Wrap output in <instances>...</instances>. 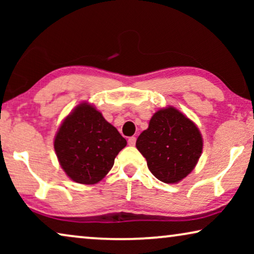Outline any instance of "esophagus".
I'll return each mask as SVG.
<instances>
[{
  "label": "esophagus",
  "instance_id": "esophagus-1",
  "mask_svg": "<svg viewBox=\"0 0 254 254\" xmlns=\"http://www.w3.org/2000/svg\"><path fill=\"white\" fill-rule=\"evenodd\" d=\"M135 142H136V137H135V136H131V137L128 138V144H129V145H134Z\"/></svg>",
  "mask_w": 254,
  "mask_h": 254
}]
</instances>
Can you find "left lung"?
Wrapping results in <instances>:
<instances>
[{"label": "left lung", "instance_id": "8db88e82", "mask_svg": "<svg viewBox=\"0 0 254 254\" xmlns=\"http://www.w3.org/2000/svg\"><path fill=\"white\" fill-rule=\"evenodd\" d=\"M202 147L199 128L172 106L157 111L136 140L150 172L166 184L178 183L192 172Z\"/></svg>", "mask_w": 254, "mask_h": 254}]
</instances>
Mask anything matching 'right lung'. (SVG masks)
Instances as JSON below:
<instances>
[{"instance_id":"1","label":"right lung","mask_w":254,"mask_h":254,"mask_svg":"<svg viewBox=\"0 0 254 254\" xmlns=\"http://www.w3.org/2000/svg\"><path fill=\"white\" fill-rule=\"evenodd\" d=\"M127 141L102 113L82 103L64 120L54 140L61 168L76 183L92 185L102 180Z\"/></svg>"}]
</instances>
